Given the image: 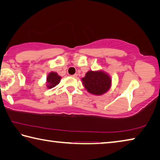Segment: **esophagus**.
Segmentation results:
<instances>
[{
  "instance_id": "34e87169",
  "label": "esophagus",
  "mask_w": 160,
  "mask_h": 160,
  "mask_svg": "<svg viewBox=\"0 0 160 160\" xmlns=\"http://www.w3.org/2000/svg\"><path fill=\"white\" fill-rule=\"evenodd\" d=\"M72 76L73 77V78H77V77H78V74H77V73H75V74H74V75H72Z\"/></svg>"
}]
</instances>
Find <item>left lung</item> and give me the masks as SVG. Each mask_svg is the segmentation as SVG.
Wrapping results in <instances>:
<instances>
[{"label": "left lung", "mask_w": 160, "mask_h": 160, "mask_svg": "<svg viewBox=\"0 0 160 160\" xmlns=\"http://www.w3.org/2000/svg\"><path fill=\"white\" fill-rule=\"evenodd\" d=\"M82 85L89 93L94 95H102L109 90L112 78L104 70H89L82 78Z\"/></svg>", "instance_id": "8db88e82"}]
</instances>
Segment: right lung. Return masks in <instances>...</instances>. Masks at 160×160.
<instances>
[{"label": "right lung", "mask_w": 160, "mask_h": 160, "mask_svg": "<svg viewBox=\"0 0 160 160\" xmlns=\"http://www.w3.org/2000/svg\"><path fill=\"white\" fill-rule=\"evenodd\" d=\"M61 77L58 75L57 72H51L48 73L47 78V87L48 89H51L58 85L60 82Z\"/></svg>", "instance_id": "1"}]
</instances>
